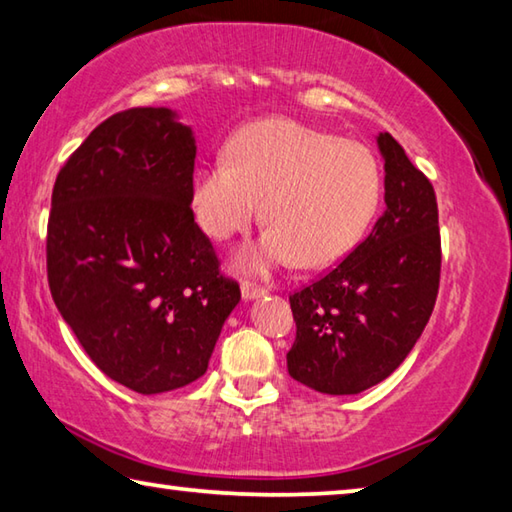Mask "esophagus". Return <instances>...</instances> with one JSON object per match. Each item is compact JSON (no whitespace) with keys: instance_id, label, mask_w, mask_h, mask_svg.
<instances>
[{"instance_id":"esophagus-1","label":"esophagus","mask_w":512,"mask_h":512,"mask_svg":"<svg viewBox=\"0 0 512 512\" xmlns=\"http://www.w3.org/2000/svg\"><path fill=\"white\" fill-rule=\"evenodd\" d=\"M264 293H266L264 288L257 284H250V282L241 284V297H244V302H253V300H257V297H262Z\"/></svg>"}]
</instances>
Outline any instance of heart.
<instances>
[{
    "label": "heart",
    "instance_id": "heart-1",
    "mask_svg": "<svg viewBox=\"0 0 512 512\" xmlns=\"http://www.w3.org/2000/svg\"><path fill=\"white\" fill-rule=\"evenodd\" d=\"M380 188V165L365 145L273 118L244 127L228 154L194 170L190 206L199 228L224 241L253 224L264 199L262 219L271 226L235 255L241 271L268 273L295 259L324 268L365 235Z\"/></svg>",
    "mask_w": 512,
    "mask_h": 512
}]
</instances>
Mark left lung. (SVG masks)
Returning a JSON list of instances; mask_svg holds the SVG:
<instances>
[{
    "instance_id": "left-lung-1",
    "label": "left lung",
    "mask_w": 512,
    "mask_h": 512,
    "mask_svg": "<svg viewBox=\"0 0 512 512\" xmlns=\"http://www.w3.org/2000/svg\"><path fill=\"white\" fill-rule=\"evenodd\" d=\"M385 161V212L369 237L322 280L291 295L297 336L286 367L320 394L349 396L392 376L430 320L441 277L436 194L392 134L376 136Z\"/></svg>"
}]
</instances>
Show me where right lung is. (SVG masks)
I'll use <instances>...</instances> for the list:
<instances>
[{
    "mask_svg": "<svg viewBox=\"0 0 512 512\" xmlns=\"http://www.w3.org/2000/svg\"><path fill=\"white\" fill-rule=\"evenodd\" d=\"M197 138L167 107L120 111L53 185V302L94 365L138 394L206 374L239 286L190 210Z\"/></svg>",
    "mask_w": 512,
    "mask_h": 512,
    "instance_id": "add662e5",
    "label": "right lung"
}]
</instances>
